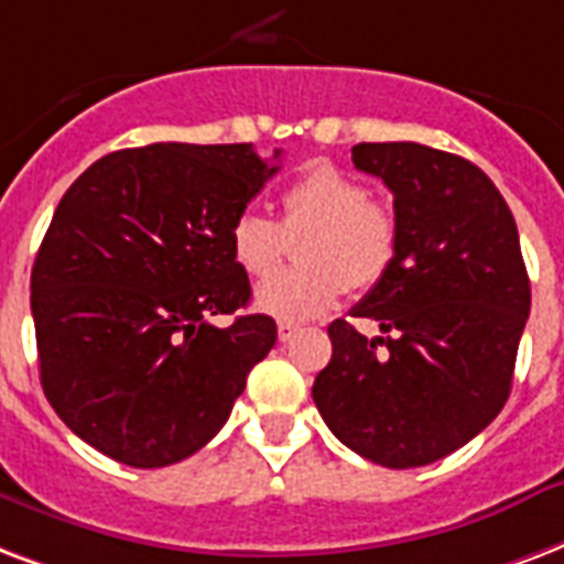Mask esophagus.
<instances>
[{
    "label": "esophagus",
    "mask_w": 564,
    "mask_h": 564,
    "mask_svg": "<svg viewBox=\"0 0 564 564\" xmlns=\"http://www.w3.org/2000/svg\"><path fill=\"white\" fill-rule=\"evenodd\" d=\"M303 329V326H300V323H294V321H279V341H291V338H294L296 332Z\"/></svg>",
    "instance_id": "esophagus-1"
}]
</instances>
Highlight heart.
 I'll return each mask as SVG.
<instances>
[{
	"instance_id": "1",
	"label": "heart",
	"mask_w": 564,
	"mask_h": 564,
	"mask_svg": "<svg viewBox=\"0 0 564 564\" xmlns=\"http://www.w3.org/2000/svg\"><path fill=\"white\" fill-rule=\"evenodd\" d=\"M365 182L332 164H314L282 191V220L241 212L229 226V252L252 279L270 276L300 238L303 268L285 270L256 291L261 312L312 317L329 312L352 288L377 285L397 256V217L368 199Z\"/></svg>"
}]
</instances>
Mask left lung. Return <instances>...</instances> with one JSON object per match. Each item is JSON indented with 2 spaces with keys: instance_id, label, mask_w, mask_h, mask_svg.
<instances>
[{
  "instance_id": "left-lung-1",
  "label": "left lung",
  "mask_w": 564,
  "mask_h": 564,
  "mask_svg": "<svg viewBox=\"0 0 564 564\" xmlns=\"http://www.w3.org/2000/svg\"><path fill=\"white\" fill-rule=\"evenodd\" d=\"M352 164L394 194L397 256L352 317L329 323L332 359L312 388L335 438L382 468L449 456L509 400L530 317L518 226L468 159L423 143H359Z\"/></svg>"
}]
</instances>
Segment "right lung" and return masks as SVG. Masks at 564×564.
Instances as JSON below:
<instances>
[{
    "label": "right lung",
    "instance_id": "obj_1",
    "mask_svg": "<svg viewBox=\"0 0 564 564\" xmlns=\"http://www.w3.org/2000/svg\"><path fill=\"white\" fill-rule=\"evenodd\" d=\"M276 170L252 143H150L105 155L61 196L32 317L43 394L90 447L164 468L229 421L276 321L208 317L250 303L229 226Z\"/></svg>",
    "mask_w": 564,
    "mask_h": 564
}]
</instances>
